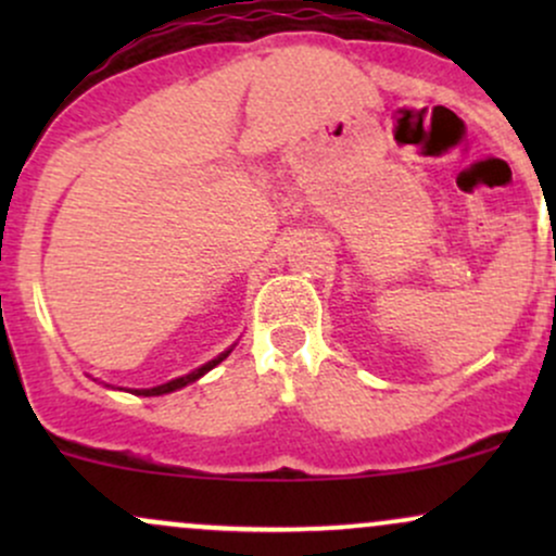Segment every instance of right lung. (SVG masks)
<instances>
[{"instance_id": "1", "label": "right lung", "mask_w": 556, "mask_h": 556, "mask_svg": "<svg viewBox=\"0 0 556 556\" xmlns=\"http://www.w3.org/2000/svg\"><path fill=\"white\" fill-rule=\"evenodd\" d=\"M235 348V344H232ZM232 348L229 350H225V353H219L216 355V358H212L208 363H203L201 368H195V371H190V374H185V376H177V379H172V381H167V384H159V387H151V389H125V392H132V394H138V397H159V394H169V392H177V389H182V387H188V384H193V381H198L201 379L203 374H208L212 371L214 366H219L222 361L227 358L229 353H232ZM110 387V384H106ZM114 389V387H112ZM119 389V387H117Z\"/></svg>"}]
</instances>
